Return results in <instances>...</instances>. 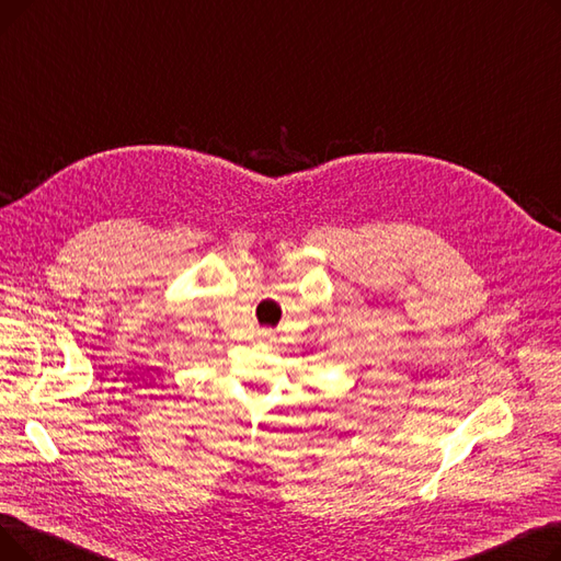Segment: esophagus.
<instances>
[{
    "mask_svg": "<svg viewBox=\"0 0 561 561\" xmlns=\"http://www.w3.org/2000/svg\"><path fill=\"white\" fill-rule=\"evenodd\" d=\"M263 336H265V339H273V332H268V330H265V332H263Z\"/></svg>",
    "mask_w": 561,
    "mask_h": 561,
    "instance_id": "34e87169",
    "label": "esophagus"
}]
</instances>
